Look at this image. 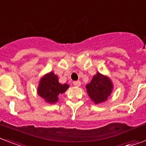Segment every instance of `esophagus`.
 Wrapping results in <instances>:
<instances>
[{"instance_id": "obj_1", "label": "esophagus", "mask_w": 146, "mask_h": 146, "mask_svg": "<svg viewBox=\"0 0 146 146\" xmlns=\"http://www.w3.org/2000/svg\"><path fill=\"white\" fill-rule=\"evenodd\" d=\"M73 85H75L76 87H79L81 85V82L80 81H74L73 82Z\"/></svg>"}]
</instances>
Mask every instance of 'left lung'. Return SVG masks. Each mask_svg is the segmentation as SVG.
<instances>
[{
	"label": "left lung",
	"instance_id": "8db88e82",
	"mask_svg": "<svg viewBox=\"0 0 146 146\" xmlns=\"http://www.w3.org/2000/svg\"><path fill=\"white\" fill-rule=\"evenodd\" d=\"M86 89L91 100L98 104L106 101L113 89V85L110 78L98 73L94 76L89 84L86 85Z\"/></svg>",
	"mask_w": 146,
	"mask_h": 146
}]
</instances>
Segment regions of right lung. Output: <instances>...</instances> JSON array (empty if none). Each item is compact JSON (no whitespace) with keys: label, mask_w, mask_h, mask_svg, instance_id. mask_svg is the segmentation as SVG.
I'll return each instance as SVG.
<instances>
[{"label":"right lung","mask_w":146,"mask_h":146,"mask_svg":"<svg viewBox=\"0 0 146 146\" xmlns=\"http://www.w3.org/2000/svg\"><path fill=\"white\" fill-rule=\"evenodd\" d=\"M68 88L69 85L60 83L58 76L50 72L40 79L37 93L48 104H55L58 100V95L64 93Z\"/></svg>","instance_id":"obj_1"}]
</instances>
